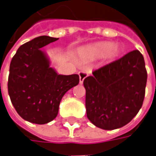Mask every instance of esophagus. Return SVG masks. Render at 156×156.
<instances>
[{
  "instance_id": "obj_1",
  "label": "esophagus",
  "mask_w": 156,
  "mask_h": 156,
  "mask_svg": "<svg viewBox=\"0 0 156 156\" xmlns=\"http://www.w3.org/2000/svg\"><path fill=\"white\" fill-rule=\"evenodd\" d=\"M78 75H79V83L82 84L83 82V80H84V78L88 76V73H84V72H79V73H78Z\"/></svg>"
}]
</instances>
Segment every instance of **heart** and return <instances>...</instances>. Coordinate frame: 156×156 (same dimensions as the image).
I'll use <instances>...</instances> for the list:
<instances>
[{
	"mask_svg": "<svg viewBox=\"0 0 156 156\" xmlns=\"http://www.w3.org/2000/svg\"><path fill=\"white\" fill-rule=\"evenodd\" d=\"M119 49L110 42H99L95 45L84 46L78 50L79 57L83 59H96L106 56L112 58L117 55Z\"/></svg>",
	"mask_w": 156,
	"mask_h": 156,
	"instance_id": "b5f03b06",
	"label": "heart"
}]
</instances>
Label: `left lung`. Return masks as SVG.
Here are the masks:
<instances>
[{
	"mask_svg": "<svg viewBox=\"0 0 156 156\" xmlns=\"http://www.w3.org/2000/svg\"><path fill=\"white\" fill-rule=\"evenodd\" d=\"M147 77L138 50L94 71L83 80L89 120L106 130L126 125L142 108Z\"/></svg>",
	"mask_w": 156,
	"mask_h": 156,
	"instance_id": "left-lung-1",
	"label": "left lung"
}]
</instances>
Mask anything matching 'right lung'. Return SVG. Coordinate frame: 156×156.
<instances>
[{
	"mask_svg": "<svg viewBox=\"0 0 156 156\" xmlns=\"http://www.w3.org/2000/svg\"><path fill=\"white\" fill-rule=\"evenodd\" d=\"M58 40L46 35L37 37L20 46L10 63L8 95L17 113L33 123L52 121L63 96L79 83L78 74H58L41 50Z\"/></svg>",
	"mask_w": 156,
	"mask_h": 156,
	"instance_id": "right-lung-1",
	"label": "right lung"
}]
</instances>
